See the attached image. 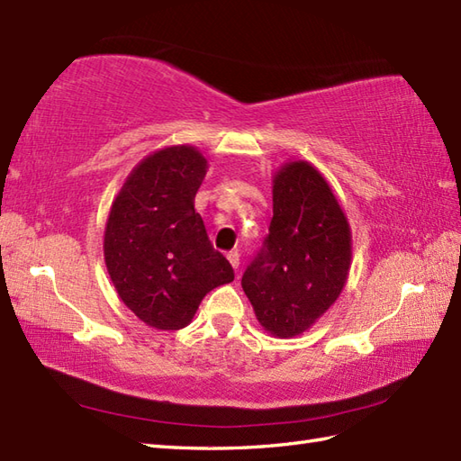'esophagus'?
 <instances>
[{
  "label": "esophagus",
  "instance_id": "1",
  "mask_svg": "<svg viewBox=\"0 0 461 461\" xmlns=\"http://www.w3.org/2000/svg\"><path fill=\"white\" fill-rule=\"evenodd\" d=\"M228 261L231 263L233 269H236V271L240 269V253H238V249H233V251L228 253Z\"/></svg>",
  "mask_w": 461,
  "mask_h": 461
}]
</instances>
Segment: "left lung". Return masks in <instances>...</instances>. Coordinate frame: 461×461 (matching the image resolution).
I'll use <instances>...</instances> for the list:
<instances>
[{"instance_id":"8db88e82","label":"left lung","mask_w":461,"mask_h":461,"mask_svg":"<svg viewBox=\"0 0 461 461\" xmlns=\"http://www.w3.org/2000/svg\"><path fill=\"white\" fill-rule=\"evenodd\" d=\"M350 261V223L325 176L307 160L281 164L269 236L241 277L263 330L277 339L309 330L340 297Z\"/></svg>"}]
</instances>
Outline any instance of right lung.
I'll return each mask as SVG.
<instances>
[{
  "label": "right lung",
  "instance_id": "1",
  "mask_svg": "<svg viewBox=\"0 0 461 461\" xmlns=\"http://www.w3.org/2000/svg\"><path fill=\"white\" fill-rule=\"evenodd\" d=\"M208 160L192 144L154 150L134 166L104 225L106 271L121 301L156 330L188 327L202 299L233 281L194 210Z\"/></svg>",
  "mask_w": 461,
  "mask_h": 461
}]
</instances>
